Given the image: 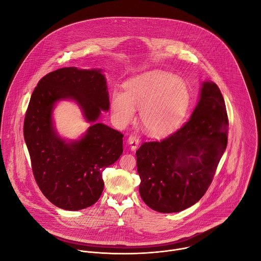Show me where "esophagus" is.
I'll list each match as a JSON object with an SVG mask.
<instances>
[{"mask_svg": "<svg viewBox=\"0 0 261 261\" xmlns=\"http://www.w3.org/2000/svg\"><path fill=\"white\" fill-rule=\"evenodd\" d=\"M127 143H128V145L130 146V150H132V151H135V150L138 148L140 141H139V138H138V137L132 135V136L128 137Z\"/></svg>", "mask_w": 261, "mask_h": 261, "instance_id": "34e87169", "label": "esophagus"}]
</instances>
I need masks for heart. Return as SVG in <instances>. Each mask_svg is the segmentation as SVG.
<instances>
[{
	"label": "heart",
	"instance_id": "b5f03b06",
	"mask_svg": "<svg viewBox=\"0 0 261 261\" xmlns=\"http://www.w3.org/2000/svg\"><path fill=\"white\" fill-rule=\"evenodd\" d=\"M189 104L186 84L172 74L152 72L124 84V94L113 92L111 107L115 120L126 124L141 109L140 117L145 130L164 135L182 121Z\"/></svg>",
	"mask_w": 261,
	"mask_h": 261
}]
</instances>
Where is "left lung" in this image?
I'll return each mask as SVG.
<instances>
[{"instance_id": "8db88e82", "label": "left lung", "mask_w": 261, "mask_h": 261, "mask_svg": "<svg viewBox=\"0 0 261 261\" xmlns=\"http://www.w3.org/2000/svg\"><path fill=\"white\" fill-rule=\"evenodd\" d=\"M228 116L219 87L201 83L188 120L161 141L136 152L142 199L159 213H177L196 203L211 185L227 148Z\"/></svg>"}]
</instances>
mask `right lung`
I'll return each mask as SVG.
<instances>
[{
	"label": "right lung",
	"mask_w": 261,
	"mask_h": 261,
	"mask_svg": "<svg viewBox=\"0 0 261 261\" xmlns=\"http://www.w3.org/2000/svg\"><path fill=\"white\" fill-rule=\"evenodd\" d=\"M101 69L62 68L44 76L34 89L24 119V140L34 178L44 196L67 211H79L100 197L103 170L122 154L119 132L98 122L108 111L109 96ZM73 99L91 123L78 140L56 132L52 112L56 103Z\"/></svg>",
	"instance_id": "add662e5"
}]
</instances>
